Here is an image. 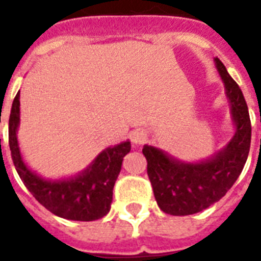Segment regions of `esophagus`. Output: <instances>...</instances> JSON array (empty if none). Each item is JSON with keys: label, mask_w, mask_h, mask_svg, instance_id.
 Here are the masks:
<instances>
[{"label": "esophagus", "mask_w": 261, "mask_h": 261, "mask_svg": "<svg viewBox=\"0 0 261 261\" xmlns=\"http://www.w3.org/2000/svg\"><path fill=\"white\" fill-rule=\"evenodd\" d=\"M146 133L144 132V130H140V129H137V130H133L132 133H130V140H132V142L135 145H141L144 144L145 141H146Z\"/></svg>", "instance_id": "esophagus-1"}]
</instances>
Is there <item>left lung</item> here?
Wrapping results in <instances>:
<instances>
[{"instance_id":"8db88e82","label":"left lung","mask_w":261,"mask_h":261,"mask_svg":"<svg viewBox=\"0 0 261 261\" xmlns=\"http://www.w3.org/2000/svg\"><path fill=\"white\" fill-rule=\"evenodd\" d=\"M216 68L225 86L234 124V136L225 147L209 158L186 162L151 145H144L147 175L161 211L171 216H190L220 201L232 187L247 161L251 121L247 103L238 84L220 59Z\"/></svg>"}]
</instances>
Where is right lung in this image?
<instances>
[{"instance_id": "add662e5", "label": "right lung", "mask_w": 261, "mask_h": 261, "mask_svg": "<svg viewBox=\"0 0 261 261\" xmlns=\"http://www.w3.org/2000/svg\"><path fill=\"white\" fill-rule=\"evenodd\" d=\"M19 91L14 98L9 119V146L18 175L32 196L50 213L71 221H95L110 212L115 181L130 141L110 146L98 154L85 170L62 179H45L23 161L18 142L20 124Z\"/></svg>"}]
</instances>
